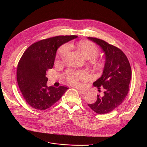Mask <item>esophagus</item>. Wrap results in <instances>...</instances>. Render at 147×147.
<instances>
[{
  "instance_id": "obj_1",
  "label": "esophagus",
  "mask_w": 147,
  "mask_h": 147,
  "mask_svg": "<svg viewBox=\"0 0 147 147\" xmlns=\"http://www.w3.org/2000/svg\"><path fill=\"white\" fill-rule=\"evenodd\" d=\"M78 92L79 94H83V95H85L87 94V91H84V90H78Z\"/></svg>"
}]
</instances>
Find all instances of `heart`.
I'll list each match as a JSON object with an SVG mask.
<instances>
[{
  "instance_id": "obj_1",
  "label": "heart",
  "mask_w": 147,
  "mask_h": 147,
  "mask_svg": "<svg viewBox=\"0 0 147 147\" xmlns=\"http://www.w3.org/2000/svg\"><path fill=\"white\" fill-rule=\"evenodd\" d=\"M76 47L85 57L88 59L91 58L96 65H100V61H98L96 58V56L99 52V50L94 43L89 40H80L76 43ZM70 49V45L69 44H65L59 48L58 55L60 57H63L69 53ZM64 77L71 84L77 86L81 80H87L88 78V74L84 70L69 69L65 72Z\"/></svg>"
}]
</instances>
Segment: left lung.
<instances>
[{
  "label": "left lung",
  "instance_id": "left-lung-1",
  "mask_svg": "<svg viewBox=\"0 0 147 147\" xmlns=\"http://www.w3.org/2000/svg\"><path fill=\"white\" fill-rule=\"evenodd\" d=\"M88 38L99 45L105 53L106 61L102 76L93 83V86L103 90L102 95H97L94 103L88 104L98 114H105L118 107L126 97L129 91L131 69L129 61L117 47L104 40L93 37Z\"/></svg>",
  "mask_w": 147,
  "mask_h": 147
}]
</instances>
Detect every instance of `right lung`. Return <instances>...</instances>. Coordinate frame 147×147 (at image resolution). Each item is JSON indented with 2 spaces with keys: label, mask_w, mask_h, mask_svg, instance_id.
<instances>
[{
  "label": "right lung",
  "mask_w": 147,
  "mask_h": 147,
  "mask_svg": "<svg viewBox=\"0 0 147 147\" xmlns=\"http://www.w3.org/2000/svg\"><path fill=\"white\" fill-rule=\"evenodd\" d=\"M76 35H59L42 39L30 45L20 59L17 69L19 88L32 108L44 111L56 103L68 87H47L48 70L52 69L57 48Z\"/></svg>",
  "instance_id": "add662e5"
}]
</instances>
